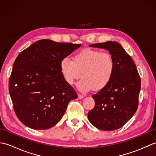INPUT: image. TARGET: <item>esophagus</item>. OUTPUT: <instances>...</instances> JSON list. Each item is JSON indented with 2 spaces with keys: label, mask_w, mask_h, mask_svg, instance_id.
Listing matches in <instances>:
<instances>
[{
  "label": "esophagus",
  "mask_w": 156,
  "mask_h": 156,
  "mask_svg": "<svg viewBox=\"0 0 156 156\" xmlns=\"http://www.w3.org/2000/svg\"><path fill=\"white\" fill-rule=\"evenodd\" d=\"M78 98H83L84 97V96L83 94H78Z\"/></svg>",
  "instance_id": "1"
}]
</instances>
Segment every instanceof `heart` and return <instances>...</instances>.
<instances>
[{
    "label": "heart",
    "mask_w": 156,
    "mask_h": 156,
    "mask_svg": "<svg viewBox=\"0 0 156 156\" xmlns=\"http://www.w3.org/2000/svg\"><path fill=\"white\" fill-rule=\"evenodd\" d=\"M59 68L63 78L67 84L72 85L82 77L78 87L82 90H101L110 83L115 72V62L108 52L97 49H85L76 54L73 61L63 58Z\"/></svg>",
    "instance_id": "b5f03b06"
}]
</instances>
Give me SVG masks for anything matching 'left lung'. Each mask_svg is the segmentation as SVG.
Returning <instances> with one entry per match:
<instances>
[{"instance_id": "obj_1", "label": "left lung", "mask_w": 156, "mask_h": 156, "mask_svg": "<svg viewBox=\"0 0 156 156\" xmlns=\"http://www.w3.org/2000/svg\"><path fill=\"white\" fill-rule=\"evenodd\" d=\"M108 50L115 62L113 76L107 87L92 96L94 107L88 118L95 127L103 131L122 127L137 111L141 79L131 57L116 41L90 45Z\"/></svg>"}]
</instances>
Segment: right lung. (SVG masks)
I'll list each match as a JSON object with an SVG mask.
<instances>
[{
    "label": "right lung",
    "instance_id": "add662e5",
    "mask_svg": "<svg viewBox=\"0 0 156 156\" xmlns=\"http://www.w3.org/2000/svg\"><path fill=\"white\" fill-rule=\"evenodd\" d=\"M81 46L41 39L16 57L9 90L16 117L34 129H47L61 120L77 93L63 78L59 64Z\"/></svg>",
    "mask_w": 156,
    "mask_h": 156
}]
</instances>
